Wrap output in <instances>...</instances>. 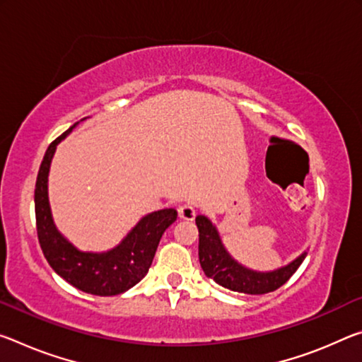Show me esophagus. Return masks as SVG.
<instances>
[{
    "label": "esophagus",
    "mask_w": 362,
    "mask_h": 362,
    "mask_svg": "<svg viewBox=\"0 0 362 362\" xmlns=\"http://www.w3.org/2000/svg\"><path fill=\"white\" fill-rule=\"evenodd\" d=\"M179 217L183 221H193L194 216H197V212H194V208L190 204H182L179 209Z\"/></svg>",
    "instance_id": "esophagus-1"
}]
</instances>
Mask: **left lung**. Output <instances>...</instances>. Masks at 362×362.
<instances>
[{"mask_svg":"<svg viewBox=\"0 0 362 362\" xmlns=\"http://www.w3.org/2000/svg\"><path fill=\"white\" fill-rule=\"evenodd\" d=\"M194 221H197L199 232V264H202L206 277L212 279L223 288L238 291V293L264 295L280 288L296 272V269L301 266V262L306 257V253H303L288 266L280 267L272 272L251 271V269H246L242 264H238L227 253L221 242L219 233L208 217L198 216Z\"/></svg>","mask_w":362,"mask_h":362,"instance_id":"1","label":"left lung"}]
</instances>
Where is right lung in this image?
I'll return each mask as SVG.
<instances>
[{"mask_svg": "<svg viewBox=\"0 0 362 362\" xmlns=\"http://www.w3.org/2000/svg\"><path fill=\"white\" fill-rule=\"evenodd\" d=\"M71 129L51 143L40 165L35 183V217L38 242L53 271L85 293L114 296L124 293L145 277L159 240L177 219L175 209L154 211L132 228L120 245L106 253H83L71 245L54 227L48 203V172L57 143Z\"/></svg>", "mask_w": 362, "mask_h": 362, "instance_id": "right-lung-1", "label": "right lung"}]
</instances>
